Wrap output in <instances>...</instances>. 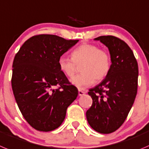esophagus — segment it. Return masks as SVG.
<instances>
[{
    "label": "esophagus",
    "instance_id": "1",
    "mask_svg": "<svg viewBox=\"0 0 149 149\" xmlns=\"http://www.w3.org/2000/svg\"><path fill=\"white\" fill-rule=\"evenodd\" d=\"M85 93V92L83 91H81V90H79V96H82Z\"/></svg>",
    "mask_w": 149,
    "mask_h": 149
}]
</instances>
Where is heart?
I'll list each match as a JSON object with an SVG mask.
<instances>
[{
  "label": "heart",
  "mask_w": 149,
  "mask_h": 149,
  "mask_svg": "<svg viewBox=\"0 0 149 149\" xmlns=\"http://www.w3.org/2000/svg\"><path fill=\"white\" fill-rule=\"evenodd\" d=\"M72 58L61 56L58 60L60 70L68 77L76 73V65L82 63L80 68L81 73L75 76L70 82L79 89H84L96 81L106 77L111 69V60L109 53L92 44H82L74 49Z\"/></svg>",
  "instance_id": "heart-1"
}]
</instances>
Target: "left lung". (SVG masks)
<instances>
[{"label":"left lung","instance_id":"left-lung-1","mask_svg":"<svg viewBox=\"0 0 149 149\" xmlns=\"http://www.w3.org/2000/svg\"><path fill=\"white\" fill-rule=\"evenodd\" d=\"M94 40L108 48L111 65L102 81L89 90L93 104L86 112L87 120L99 133L110 134L123 124L133 105L137 92L138 65L133 51L123 40L112 36Z\"/></svg>","mask_w":149,"mask_h":149}]
</instances>
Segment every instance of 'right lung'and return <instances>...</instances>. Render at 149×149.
I'll return each instance as SVG.
<instances>
[{"instance_id":"obj_1","label":"right lung","mask_w":149,"mask_h":149,"mask_svg":"<svg viewBox=\"0 0 149 149\" xmlns=\"http://www.w3.org/2000/svg\"><path fill=\"white\" fill-rule=\"evenodd\" d=\"M78 41L38 35L25 41L15 56L13 93L23 116L35 129L50 131L58 128L67 108L79 94L58 65V58Z\"/></svg>"}]
</instances>
